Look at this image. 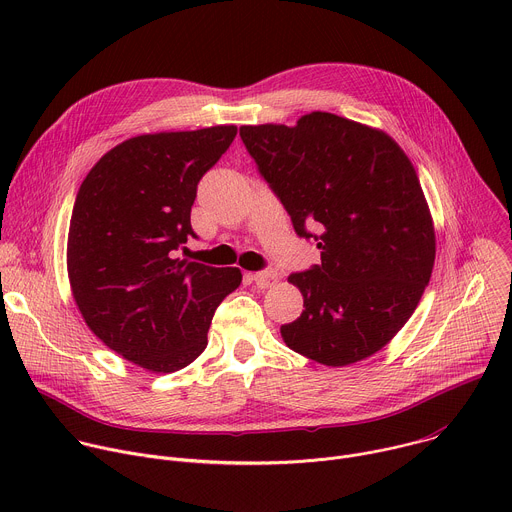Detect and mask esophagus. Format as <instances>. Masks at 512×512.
Masks as SVG:
<instances>
[{
    "instance_id": "1",
    "label": "esophagus",
    "mask_w": 512,
    "mask_h": 512,
    "mask_svg": "<svg viewBox=\"0 0 512 512\" xmlns=\"http://www.w3.org/2000/svg\"><path fill=\"white\" fill-rule=\"evenodd\" d=\"M257 287L261 289H267V287H273L277 283V273L273 269H265V271H259L253 275Z\"/></svg>"
}]
</instances>
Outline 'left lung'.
Returning <instances> with one entry per match:
<instances>
[{
    "instance_id": "obj_1",
    "label": "left lung",
    "mask_w": 512,
    "mask_h": 512,
    "mask_svg": "<svg viewBox=\"0 0 512 512\" xmlns=\"http://www.w3.org/2000/svg\"><path fill=\"white\" fill-rule=\"evenodd\" d=\"M241 139L320 265L287 277L304 296L283 342L326 367L387 346L415 312L435 261L433 218L411 160L381 129L312 111ZM316 226L318 236L307 233Z\"/></svg>"
}]
</instances>
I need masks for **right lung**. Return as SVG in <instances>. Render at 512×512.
<instances>
[{"instance_id":"right-lung-1","label":"right lung","mask_w":512,"mask_h":512,"mask_svg":"<svg viewBox=\"0 0 512 512\" xmlns=\"http://www.w3.org/2000/svg\"><path fill=\"white\" fill-rule=\"evenodd\" d=\"M235 135L237 125H214L129 137L79 188L66 243L72 298L91 332L145 371L196 360L214 310L241 285L239 267L174 257L196 237V186Z\"/></svg>"}]
</instances>
